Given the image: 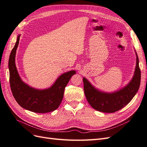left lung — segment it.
<instances>
[{"mask_svg":"<svg viewBox=\"0 0 147 147\" xmlns=\"http://www.w3.org/2000/svg\"><path fill=\"white\" fill-rule=\"evenodd\" d=\"M136 54L134 76L126 86L113 92L100 91L93 86L86 78H83L84 91L88 103L93 109L104 113H113L127 105L137 92L140 84L141 72Z\"/></svg>","mask_w":147,"mask_h":147,"instance_id":"left-lung-1","label":"left lung"}]
</instances>
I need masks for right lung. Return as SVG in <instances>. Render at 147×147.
Here are the masks:
<instances>
[{
  "label": "right lung",
  "instance_id": "1",
  "mask_svg": "<svg viewBox=\"0 0 147 147\" xmlns=\"http://www.w3.org/2000/svg\"><path fill=\"white\" fill-rule=\"evenodd\" d=\"M18 36L15 45L11 51L8 67L10 84L14 98L21 107L35 113H48L59 107L63 99L64 89L75 70L65 72L57 78L53 85L45 90H37L28 85L21 79L15 64V56L20 41Z\"/></svg>",
  "mask_w": 147,
  "mask_h": 147
}]
</instances>
